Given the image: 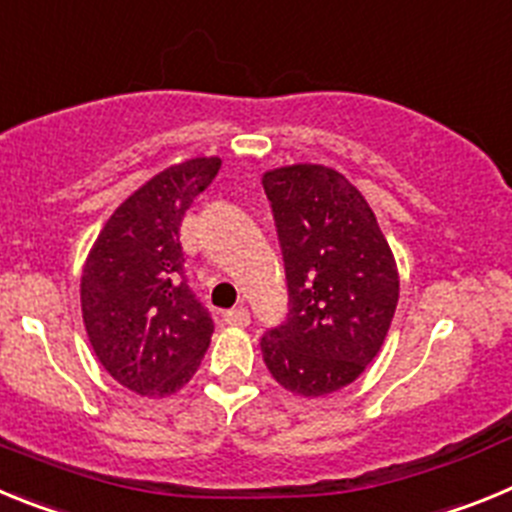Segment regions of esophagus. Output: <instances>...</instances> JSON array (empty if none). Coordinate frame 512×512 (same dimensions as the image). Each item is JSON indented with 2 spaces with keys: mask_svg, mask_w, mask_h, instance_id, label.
I'll use <instances>...</instances> for the list:
<instances>
[{
  "mask_svg": "<svg viewBox=\"0 0 512 512\" xmlns=\"http://www.w3.org/2000/svg\"><path fill=\"white\" fill-rule=\"evenodd\" d=\"M223 320L228 325H238V328H243V325L251 323V315H248V307L241 302V305H238V307H233V310L225 312Z\"/></svg>",
  "mask_w": 512,
  "mask_h": 512,
  "instance_id": "obj_1",
  "label": "esophagus"
}]
</instances>
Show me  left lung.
Masks as SVG:
<instances>
[{
  "label": "left lung",
  "mask_w": 512,
  "mask_h": 512,
  "mask_svg": "<svg viewBox=\"0 0 512 512\" xmlns=\"http://www.w3.org/2000/svg\"><path fill=\"white\" fill-rule=\"evenodd\" d=\"M289 315L261 338L271 377L302 397L359 379L395 318L400 277L364 194L336 169L292 164L266 171Z\"/></svg>",
  "instance_id": "8db88e82"
}]
</instances>
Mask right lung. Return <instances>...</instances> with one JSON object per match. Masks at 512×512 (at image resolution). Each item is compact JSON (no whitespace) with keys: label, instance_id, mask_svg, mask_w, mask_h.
<instances>
[{"label":"right lung","instance_id":"1","mask_svg":"<svg viewBox=\"0 0 512 512\" xmlns=\"http://www.w3.org/2000/svg\"><path fill=\"white\" fill-rule=\"evenodd\" d=\"M220 164L200 156L158 171L112 212L81 271L89 343L135 395L179 392L210 346L215 325L187 287L179 228Z\"/></svg>","mask_w":512,"mask_h":512}]
</instances>
